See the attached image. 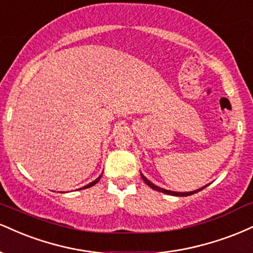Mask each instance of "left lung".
Wrapping results in <instances>:
<instances>
[{"instance_id": "1", "label": "left lung", "mask_w": 253, "mask_h": 253, "mask_svg": "<svg viewBox=\"0 0 253 253\" xmlns=\"http://www.w3.org/2000/svg\"><path fill=\"white\" fill-rule=\"evenodd\" d=\"M141 176H142V179H143V181L145 183H147L148 186L150 187V188H153L154 191H157V192H161V193H165V194H169V195H175V197H187V195H192V194H194V193H198V192H200V191H203V189L205 188V187H203V188H200V189H197V191H194V192H187V193H180V192H173V191H167V189H163V188H160V187H157V186H155L154 185V183H151L149 180L147 179V177H144L143 176V174H141Z\"/></svg>"}]
</instances>
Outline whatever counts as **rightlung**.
<instances>
[{"mask_svg": "<svg viewBox=\"0 0 253 253\" xmlns=\"http://www.w3.org/2000/svg\"><path fill=\"white\" fill-rule=\"evenodd\" d=\"M100 177H102V175H100V176L99 177H98V179H96V180H94L93 181V182H91V183H88V185H86L85 187H83V188H88V187H91V186H93V185H96V183L98 182V181H99L100 180Z\"/></svg>", "mask_w": 253, "mask_h": 253, "instance_id": "right-lung-1", "label": "right lung"}]
</instances>
